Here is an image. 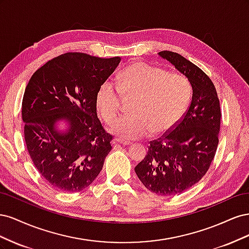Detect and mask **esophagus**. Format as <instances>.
Instances as JSON below:
<instances>
[{"instance_id":"34e87169","label":"esophagus","mask_w":249,"mask_h":249,"mask_svg":"<svg viewBox=\"0 0 249 249\" xmlns=\"http://www.w3.org/2000/svg\"><path fill=\"white\" fill-rule=\"evenodd\" d=\"M114 142L119 143V144H123V145H130V144H132V142L126 141V140H123V139H119V138L114 139Z\"/></svg>"}]
</instances>
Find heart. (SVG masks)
<instances>
[{
  "mask_svg": "<svg viewBox=\"0 0 249 249\" xmlns=\"http://www.w3.org/2000/svg\"><path fill=\"white\" fill-rule=\"evenodd\" d=\"M124 96L135 97L132 114L109 124V130L125 140L163 134L175 126L189 105L191 85L180 73L137 61L118 74L117 83L106 80L96 91V107L107 122L122 111Z\"/></svg>",
  "mask_w": 249,
  "mask_h": 249,
  "instance_id": "obj_1",
  "label": "heart"
}]
</instances>
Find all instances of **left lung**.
Here are the masks:
<instances>
[{"mask_svg":"<svg viewBox=\"0 0 249 249\" xmlns=\"http://www.w3.org/2000/svg\"><path fill=\"white\" fill-rule=\"evenodd\" d=\"M158 54L190 82L192 100L175 129L150 142L135 172L148 190L171 196L189 189L206 175L219 141L221 112L213 82L199 67L175 52Z\"/></svg>","mask_w":249,"mask_h":249,"instance_id":"1","label":"left lung"}]
</instances>
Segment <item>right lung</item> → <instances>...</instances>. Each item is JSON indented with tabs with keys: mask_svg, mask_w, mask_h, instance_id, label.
I'll use <instances>...</instances> for the list:
<instances>
[{
	"mask_svg": "<svg viewBox=\"0 0 249 249\" xmlns=\"http://www.w3.org/2000/svg\"><path fill=\"white\" fill-rule=\"evenodd\" d=\"M120 60L66 53L28 83L21 108L27 148L37 170L58 190L85 189L103 168L113 137L97 118L95 95ZM59 121L65 130L57 129Z\"/></svg>",
	"mask_w": 249,
	"mask_h": 249,
	"instance_id": "obj_1",
	"label": "right lung"
}]
</instances>
